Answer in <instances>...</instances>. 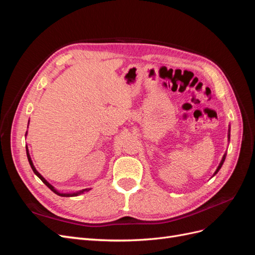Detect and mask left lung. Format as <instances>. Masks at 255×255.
Here are the masks:
<instances>
[{
  "instance_id": "1",
  "label": "left lung",
  "mask_w": 255,
  "mask_h": 255,
  "mask_svg": "<svg viewBox=\"0 0 255 255\" xmlns=\"http://www.w3.org/2000/svg\"><path fill=\"white\" fill-rule=\"evenodd\" d=\"M229 139H230V129H229ZM225 159H226V154H225V155H223V157H222V159H221V161H220V164H219V166H218V168H217V170H216L215 171V173H214V175L216 174V173H217L219 170H220V168H221V166L223 165V161H225Z\"/></svg>"
}]
</instances>
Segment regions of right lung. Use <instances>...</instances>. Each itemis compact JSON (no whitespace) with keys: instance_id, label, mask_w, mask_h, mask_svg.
<instances>
[{"instance_id":"add662e5","label":"right lung","mask_w":255,"mask_h":255,"mask_svg":"<svg viewBox=\"0 0 255 255\" xmlns=\"http://www.w3.org/2000/svg\"><path fill=\"white\" fill-rule=\"evenodd\" d=\"M29 122V121H28ZM27 133V132H26ZM26 135V134H25ZM26 155H27V159H28V163H29V165H30V167H32V169H33V171H34V173L38 176V177H39V179L45 184V185H47V186L53 191V192H55V194L56 195H58V196H60V197H75V196H78V195H80V194H83V192L84 191H88L89 189H83V190H81V191H79V192H73V194H60V192L59 191H57L55 188H54L53 186H52V185L47 181V180H45L44 179V177L39 173V172H38L37 170H36V168L34 167V164H33V161H32V159H30V156H29V153H28V149H27V146H26Z\"/></svg>"}]
</instances>
